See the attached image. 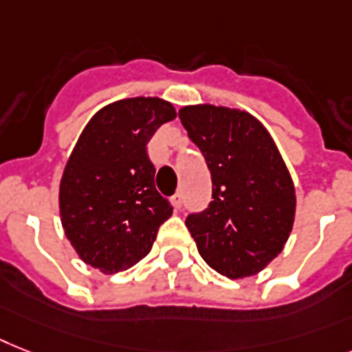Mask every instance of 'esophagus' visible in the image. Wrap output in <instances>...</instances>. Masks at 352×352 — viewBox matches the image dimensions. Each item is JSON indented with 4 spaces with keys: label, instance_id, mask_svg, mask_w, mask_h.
<instances>
[{
    "label": "esophagus",
    "instance_id": "34e87169",
    "mask_svg": "<svg viewBox=\"0 0 352 352\" xmlns=\"http://www.w3.org/2000/svg\"><path fill=\"white\" fill-rule=\"evenodd\" d=\"M171 206H173L177 211L181 210V208H182V193H181V191L171 197Z\"/></svg>",
    "mask_w": 352,
    "mask_h": 352
}]
</instances>
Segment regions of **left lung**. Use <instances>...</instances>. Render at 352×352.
Returning <instances> with one entry per match:
<instances>
[{
  "instance_id": "8db88e82",
  "label": "left lung",
  "mask_w": 352,
  "mask_h": 352,
  "mask_svg": "<svg viewBox=\"0 0 352 352\" xmlns=\"http://www.w3.org/2000/svg\"><path fill=\"white\" fill-rule=\"evenodd\" d=\"M179 117L213 182L210 206L186 219L197 250L228 278L256 275L284 250L295 222L284 159L264 124L244 110L195 104Z\"/></svg>"
}]
</instances>
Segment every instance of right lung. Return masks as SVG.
I'll use <instances>...</instances> for the list:
<instances>
[{
    "label": "right lung",
    "mask_w": 352,
    "mask_h": 352,
    "mask_svg": "<svg viewBox=\"0 0 352 352\" xmlns=\"http://www.w3.org/2000/svg\"><path fill=\"white\" fill-rule=\"evenodd\" d=\"M175 117L159 97L111 102L88 121L68 157L59 184L63 230L82 262L104 275L144 258L173 213L155 190L146 144Z\"/></svg>",
    "instance_id": "obj_1"
}]
</instances>
